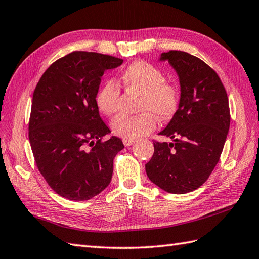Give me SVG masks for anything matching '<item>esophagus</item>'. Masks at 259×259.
<instances>
[{"label": "esophagus", "instance_id": "1", "mask_svg": "<svg viewBox=\"0 0 259 259\" xmlns=\"http://www.w3.org/2000/svg\"><path fill=\"white\" fill-rule=\"evenodd\" d=\"M135 142H136V140H134V139H123V145L125 147H129L131 145H134Z\"/></svg>", "mask_w": 259, "mask_h": 259}]
</instances>
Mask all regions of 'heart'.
<instances>
[{
  "label": "heart",
  "instance_id": "b5f03b06",
  "mask_svg": "<svg viewBox=\"0 0 259 259\" xmlns=\"http://www.w3.org/2000/svg\"><path fill=\"white\" fill-rule=\"evenodd\" d=\"M120 81L126 90L141 93L137 117L118 115L112 121V131L123 139H137L156 128V115L161 120L171 118L179 104L177 87L164 81L162 71L146 61L128 65ZM120 87L113 80H107L96 95V106L104 115H112L120 104Z\"/></svg>",
  "mask_w": 259,
  "mask_h": 259
}]
</instances>
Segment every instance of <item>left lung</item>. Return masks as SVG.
<instances>
[{"label":"left lung","mask_w":259,"mask_h":259,"mask_svg":"<svg viewBox=\"0 0 259 259\" xmlns=\"http://www.w3.org/2000/svg\"><path fill=\"white\" fill-rule=\"evenodd\" d=\"M159 60L168 61L178 74L180 100L159 133L172 141L153 142L146 172L162 190L187 194L205 183L221 158L230 124L228 97L218 74L199 58L169 51Z\"/></svg>","instance_id":"1"}]
</instances>
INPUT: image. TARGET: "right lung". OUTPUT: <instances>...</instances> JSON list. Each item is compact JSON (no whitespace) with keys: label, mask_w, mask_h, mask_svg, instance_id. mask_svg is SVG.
Wrapping results in <instances>:
<instances>
[{"label":"right lung","mask_w":259,"mask_h":259,"mask_svg":"<svg viewBox=\"0 0 259 259\" xmlns=\"http://www.w3.org/2000/svg\"><path fill=\"white\" fill-rule=\"evenodd\" d=\"M123 60L75 51L53 62L33 92L29 139L38 171L63 198L89 200L109 186L113 159L124 148L96 106L104 71ZM93 148L87 149V146Z\"/></svg>","instance_id":"1"}]
</instances>
